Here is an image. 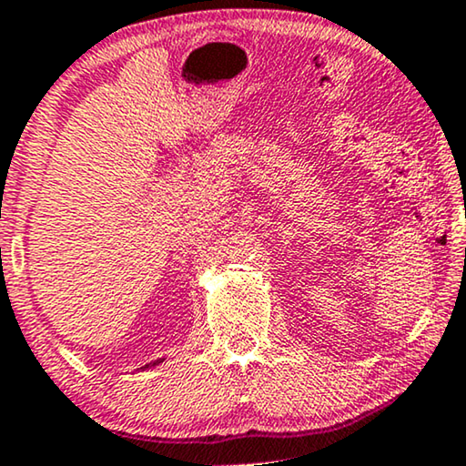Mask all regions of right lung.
<instances>
[{
    "label": "right lung",
    "instance_id": "right-lung-1",
    "mask_svg": "<svg viewBox=\"0 0 466 466\" xmlns=\"http://www.w3.org/2000/svg\"><path fill=\"white\" fill-rule=\"evenodd\" d=\"M162 361H165V359H156V361H152V363H147V365H143V367H139V370H152V367H156V365H160Z\"/></svg>",
    "mask_w": 466,
    "mask_h": 466
}]
</instances>
